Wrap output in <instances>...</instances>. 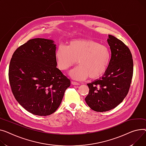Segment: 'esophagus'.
<instances>
[{"mask_svg":"<svg viewBox=\"0 0 146 146\" xmlns=\"http://www.w3.org/2000/svg\"><path fill=\"white\" fill-rule=\"evenodd\" d=\"M71 84L74 85H79V83L77 82H75V81H71Z\"/></svg>","mask_w":146,"mask_h":146,"instance_id":"34e87169","label":"esophagus"}]
</instances>
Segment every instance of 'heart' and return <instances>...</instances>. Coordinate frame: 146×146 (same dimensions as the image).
I'll use <instances>...</instances> for the list:
<instances>
[{"instance_id": "obj_1", "label": "heart", "mask_w": 146, "mask_h": 146, "mask_svg": "<svg viewBox=\"0 0 146 146\" xmlns=\"http://www.w3.org/2000/svg\"><path fill=\"white\" fill-rule=\"evenodd\" d=\"M57 66L65 71L79 64L70 73L73 78L91 80L99 78L107 71L110 62L111 52L104 45L89 39H79L70 41L66 46L59 45L55 52Z\"/></svg>"}]
</instances>
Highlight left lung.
<instances>
[{"instance_id":"obj_1","label":"left lung","mask_w":146,"mask_h":146,"mask_svg":"<svg viewBox=\"0 0 146 146\" xmlns=\"http://www.w3.org/2000/svg\"><path fill=\"white\" fill-rule=\"evenodd\" d=\"M111 51L108 68L103 76L88 84L89 94L85 100L94 111L105 112L116 107L129 91L133 74V60L130 49L123 42L108 35Z\"/></svg>"}]
</instances>
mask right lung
<instances>
[{
	"instance_id": "obj_1",
	"label": "right lung",
	"mask_w": 146,
	"mask_h": 146,
	"mask_svg": "<svg viewBox=\"0 0 146 146\" xmlns=\"http://www.w3.org/2000/svg\"><path fill=\"white\" fill-rule=\"evenodd\" d=\"M52 40H29L15 51L9 68L12 93L29 113L52 114L61 103L71 81L56 68Z\"/></svg>"
}]
</instances>
